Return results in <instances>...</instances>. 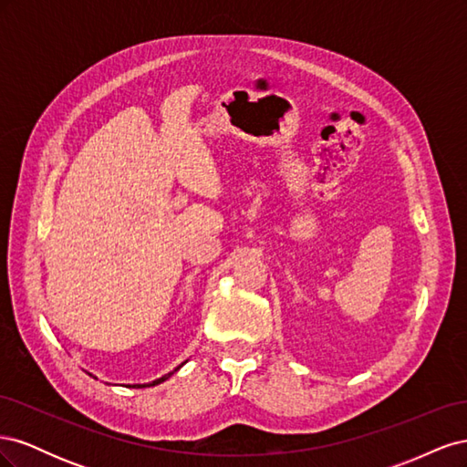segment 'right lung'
I'll return each instance as SVG.
<instances>
[{"instance_id":"1","label":"right lung","mask_w":467,"mask_h":467,"mask_svg":"<svg viewBox=\"0 0 467 467\" xmlns=\"http://www.w3.org/2000/svg\"><path fill=\"white\" fill-rule=\"evenodd\" d=\"M182 366V364H181ZM181 366H179V368H181ZM179 368H175V370H179ZM173 374V372H171ZM171 374H167V376H163V378H160V379H155V381H151V384H148V386H155V384H161V381H165L169 376H171ZM132 388H146V386H132Z\"/></svg>"}]
</instances>
